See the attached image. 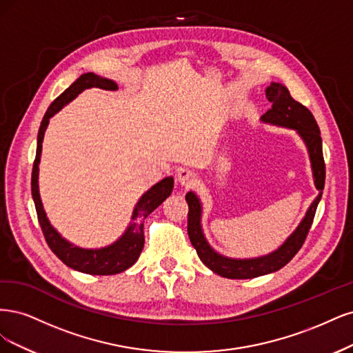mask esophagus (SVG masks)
<instances>
[{"instance_id":"esophagus-1","label":"esophagus","mask_w":353,"mask_h":353,"mask_svg":"<svg viewBox=\"0 0 353 353\" xmlns=\"http://www.w3.org/2000/svg\"><path fill=\"white\" fill-rule=\"evenodd\" d=\"M179 185L183 188H190L196 181V174L189 168H180L176 176Z\"/></svg>"}]
</instances>
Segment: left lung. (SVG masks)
<instances>
[{
  "label": "left lung",
  "mask_w": 353,
  "mask_h": 353,
  "mask_svg": "<svg viewBox=\"0 0 353 353\" xmlns=\"http://www.w3.org/2000/svg\"><path fill=\"white\" fill-rule=\"evenodd\" d=\"M265 97L272 102L271 110L261 117V121L270 126L283 128L294 130L305 143L308 151L312 179L315 188L320 193L311 202L310 208L306 210L303 219L277 249L267 255H259L254 258H233L225 256L210 245L202 229V202L196 192H188L186 201L189 205L188 212V234L192 246L196 249L199 259L212 272L225 279H255L259 276L271 274L286 265L289 261L298 254L301 246L305 242L315 215V210L320 203L324 180H325V165L323 158V141L320 128L311 114V111L299 104L290 97L289 89L280 82H271L265 89Z\"/></svg>",
  "instance_id": "obj_1"
}]
</instances>
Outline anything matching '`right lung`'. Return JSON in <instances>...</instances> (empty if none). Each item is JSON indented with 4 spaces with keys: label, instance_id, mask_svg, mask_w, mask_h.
Instances as JSON below:
<instances>
[{
    "label": "right lung",
    "instance_id": "add662e5",
    "mask_svg": "<svg viewBox=\"0 0 353 353\" xmlns=\"http://www.w3.org/2000/svg\"><path fill=\"white\" fill-rule=\"evenodd\" d=\"M90 88H99L105 90L119 89L117 83L114 81H111V79L101 77L95 73H83L52 102L47 112H45L38 132L37 158L32 170V198L33 202H35L38 220L43 232L45 241H47L51 251L59 256L67 267L85 272V274L111 276L119 274V272L130 268L136 261H138L145 243L143 220L172 195V190L174 188V179L173 176L164 177L143 193L138 199V202H136L126 230H124L123 234L119 239H116L112 243L102 248H83L72 243L70 241H67L65 237L61 236V233L51 224L47 212H45L39 193V163L42 154L43 134L50 124V119L54 117L57 112L69 104V102H72L79 94H82L85 89Z\"/></svg>",
    "mask_w": 353,
    "mask_h": 353
}]
</instances>
